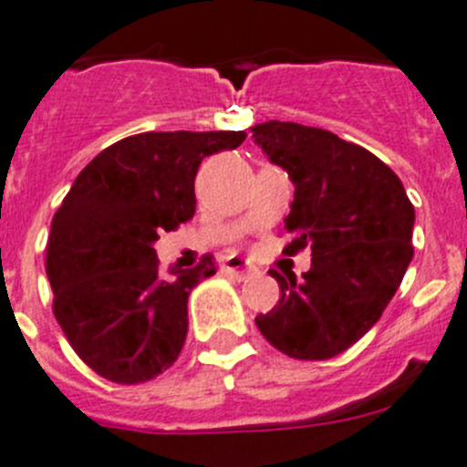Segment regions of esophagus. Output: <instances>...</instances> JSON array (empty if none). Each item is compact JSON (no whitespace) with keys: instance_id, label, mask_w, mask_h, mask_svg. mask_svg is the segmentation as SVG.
I'll use <instances>...</instances> for the list:
<instances>
[{"instance_id":"34e87169","label":"esophagus","mask_w":467,"mask_h":467,"mask_svg":"<svg viewBox=\"0 0 467 467\" xmlns=\"http://www.w3.org/2000/svg\"><path fill=\"white\" fill-rule=\"evenodd\" d=\"M223 272L225 275L234 276V279H239V281L254 276V267H249V265H246V260L237 258V255L228 258V263L223 265Z\"/></svg>"}]
</instances>
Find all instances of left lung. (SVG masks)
I'll return each mask as SVG.
<instances>
[{
    "mask_svg": "<svg viewBox=\"0 0 467 467\" xmlns=\"http://www.w3.org/2000/svg\"><path fill=\"white\" fill-rule=\"evenodd\" d=\"M251 132L296 186L284 218L296 239L285 254L312 246L302 279L272 272L281 297L255 326L291 358H333L358 342L396 296L414 255V207L396 171L337 134L279 120Z\"/></svg>",
    "mask_w": 467,
    "mask_h": 467,
    "instance_id": "8db88e82",
    "label": "left lung"
}]
</instances>
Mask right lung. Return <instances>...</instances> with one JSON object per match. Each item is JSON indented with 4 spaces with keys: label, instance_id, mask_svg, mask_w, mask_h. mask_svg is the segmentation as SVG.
Wrapping results in <instances>:
<instances>
[{
    "label": "right lung",
    "instance_id": "obj_1",
    "mask_svg": "<svg viewBox=\"0 0 467 467\" xmlns=\"http://www.w3.org/2000/svg\"><path fill=\"white\" fill-rule=\"evenodd\" d=\"M244 132H141L77 176L50 223L46 272L53 312L83 363L116 384L170 368L188 333V296L216 275L212 255L162 275L153 244L195 213V174Z\"/></svg>",
    "mask_w": 467,
    "mask_h": 467
}]
</instances>
